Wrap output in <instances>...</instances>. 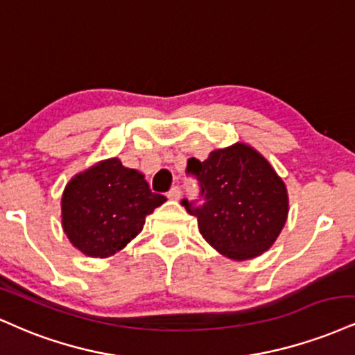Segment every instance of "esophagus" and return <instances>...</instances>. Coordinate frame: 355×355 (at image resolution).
<instances>
[{
	"label": "esophagus",
	"instance_id": "esophagus-1",
	"mask_svg": "<svg viewBox=\"0 0 355 355\" xmlns=\"http://www.w3.org/2000/svg\"><path fill=\"white\" fill-rule=\"evenodd\" d=\"M168 198L169 199H174V201H178V199L181 198V189H179V186L171 187V191L168 193Z\"/></svg>",
	"mask_w": 355,
	"mask_h": 355
}]
</instances>
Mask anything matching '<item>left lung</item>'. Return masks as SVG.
Segmentation results:
<instances>
[{
	"mask_svg": "<svg viewBox=\"0 0 355 355\" xmlns=\"http://www.w3.org/2000/svg\"><path fill=\"white\" fill-rule=\"evenodd\" d=\"M187 174L199 181L201 201L181 204L198 218L199 231L216 251L234 261L266 252L284 227L289 199L282 179L251 146L216 149L206 161L191 157Z\"/></svg>",
	"mask_w": 355,
	"mask_h": 355,
	"instance_id": "8db88e82",
	"label": "left lung"
}]
</instances>
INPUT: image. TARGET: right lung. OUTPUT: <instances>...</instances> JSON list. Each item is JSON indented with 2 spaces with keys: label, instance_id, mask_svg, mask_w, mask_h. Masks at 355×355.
<instances>
[{
  "label": "right lung",
  "instance_id": "1",
  "mask_svg": "<svg viewBox=\"0 0 355 355\" xmlns=\"http://www.w3.org/2000/svg\"><path fill=\"white\" fill-rule=\"evenodd\" d=\"M164 201L139 171L112 157L76 174L64 187L62 229L83 254L110 257L143 231L146 216Z\"/></svg>",
  "mask_w": 355,
  "mask_h": 355
}]
</instances>
